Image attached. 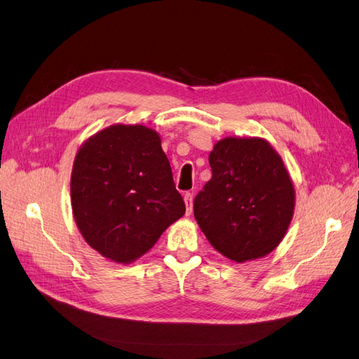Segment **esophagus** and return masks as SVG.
Wrapping results in <instances>:
<instances>
[{
    "instance_id": "esophagus-1",
    "label": "esophagus",
    "mask_w": 359,
    "mask_h": 359,
    "mask_svg": "<svg viewBox=\"0 0 359 359\" xmlns=\"http://www.w3.org/2000/svg\"><path fill=\"white\" fill-rule=\"evenodd\" d=\"M183 200H185L187 215H191V212H193V194H191V193H187L185 196H183Z\"/></svg>"
}]
</instances>
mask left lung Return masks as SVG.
Masks as SVG:
<instances>
[{
	"instance_id": "8db88e82",
	"label": "left lung",
	"mask_w": 359,
	"mask_h": 359,
	"mask_svg": "<svg viewBox=\"0 0 359 359\" xmlns=\"http://www.w3.org/2000/svg\"><path fill=\"white\" fill-rule=\"evenodd\" d=\"M212 171L194 200V217L215 251L245 263L271 254L285 238L295 188L281 156L263 137L229 136L210 153Z\"/></svg>"
}]
</instances>
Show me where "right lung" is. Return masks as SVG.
Here are the masks:
<instances>
[{
    "instance_id": "obj_1",
    "label": "right lung",
    "mask_w": 359,
    "mask_h": 359,
    "mask_svg": "<svg viewBox=\"0 0 359 359\" xmlns=\"http://www.w3.org/2000/svg\"><path fill=\"white\" fill-rule=\"evenodd\" d=\"M70 197L81 236L119 264L145 255L185 214L159 133L142 123H113L82 142Z\"/></svg>"
}]
</instances>
